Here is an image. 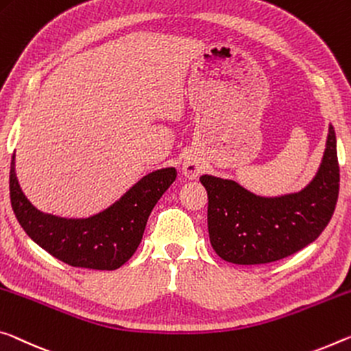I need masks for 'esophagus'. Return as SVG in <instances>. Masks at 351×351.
Listing matches in <instances>:
<instances>
[{"label": "esophagus", "mask_w": 351, "mask_h": 351, "mask_svg": "<svg viewBox=\"0 0 351 351\" xmlns=\"http://www.w3.org/2000/svg\"><path fill=\"white\" fill-rule=\"evenodd\" d=\"M202 162H199L197 158H193V156H189V158H186L184 164H182V171H184V175L187 178H191V180L202 173Z\"/></svg>", "instance_id": "34e87169"}]
</instances>
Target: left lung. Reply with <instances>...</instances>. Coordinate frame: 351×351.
Listing matches in <instances>:
<instances>
[{
    "instance_id": "1",
    "label": "left lung",
    "mask_w": 351,
    "mask_h": 351,
    "mask_svg": "<svg viewBox=\"0 0 351 351\" xmlns=\"http://www.w3.org/2000/svg\"><path fill=\"white\" fill-rule=\"evenodd\" d=\"M208 191L210 245L232 264L275 263L309 245L325 230L339 195L335 128H328L324 159L314 180L297 193L258 197L231 180L199 178Z\"/></svg>"
}]
</instances>
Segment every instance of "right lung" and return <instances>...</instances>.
<instances>
[{
    "label": "right lung",
    "instance_id": "right-lung-1",
    "mask_svg": "<svg viewBox=\"0 0 351 351\" xmlns=\"http://www.w3.org/2000/svg\"><path fill=\"white\" fill-rule=\"evenodd\" d=\"M175 178L173 167L156 170L103 213L88 219H62L40 213L25 197L12 154L10 204L26 234L56 259L82 269L115 270L136 253L149 214Z\"/></svg>",
    "mask_w": 351,
    "mask_h": 351
}]
</instances>
